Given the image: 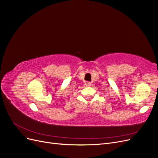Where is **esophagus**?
Wrapping results in <instances>:
<instances>
[{
  "label": "esophagus",
  "instance_id": "34e87169",
  "mask_svg": "<svg viewBox=\"0 0 158 158\" xmlns=\"http://www.w3.org/2000/svg\"><path fill=\"white\" fill-rule=\"evenodd\" d=\"M85 85H86V86H89V85H91V82H86L85 83Z\"/></svg>",
  "mask_w": 158,
  "mask_h": 158
}]
</instances>
